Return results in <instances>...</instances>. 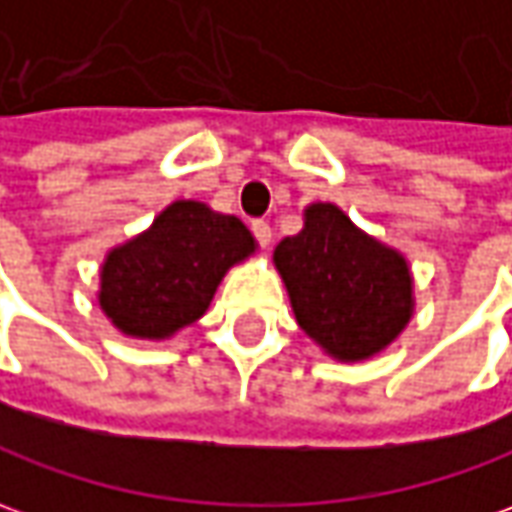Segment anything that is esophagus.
<instances>
[{
  "label": "esophagus",
  "instance_id": "1",
  "mask_svg": "<svg viewBox=\"0 0 512 512\" xmlns=\"http://www.w3.org/2000/svg\"><path fill=\"white\" fill-rule=\"evenodd\" d=\"M252 232H255V238L260 246H269L271 243V227L269 221H252Z\"/></svg>",
  "mask_w": 512,
  "mask_h": 512
}]
</instances>
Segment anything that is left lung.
<instances>
[{
  "label": "left lung",
  "mask_w": 512,
  "mask_h": 512,
  "mask_svg": "<svg viewBox=\"0 0 512 512\" xmlns=\"http://www.w3.org/2000/svg\"><path fill=\"white\" fill-rule=\"evenodd\" d=\"M305 336L342 364L384 353L415 316V277L401 249L378 241L330 201L302 210V229L274 249Z\"/></svg>",
  "instance_id": "obj_1"
}]
</instances>
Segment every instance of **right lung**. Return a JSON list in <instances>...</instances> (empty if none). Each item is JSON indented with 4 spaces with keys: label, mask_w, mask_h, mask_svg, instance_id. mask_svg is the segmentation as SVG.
<instances>
[{
    "label": "right lung",
    "mask_w": 512,
    "mask_h": 512,
    "mask_svg": "<svg viewBox=\"0 0 512 512\" xmlns=\"http://www.w3.org/2000/svg\"><path fill=\"white\" fill-rule=\"evenodd\" d=\"M255 252L241 218L196 198L170 201L151 227L106 252L97 305L128 339L165 342L207 314L227 271Z\"/></svg>",
    "instance_id": "obj_1"
}]
</instances>
